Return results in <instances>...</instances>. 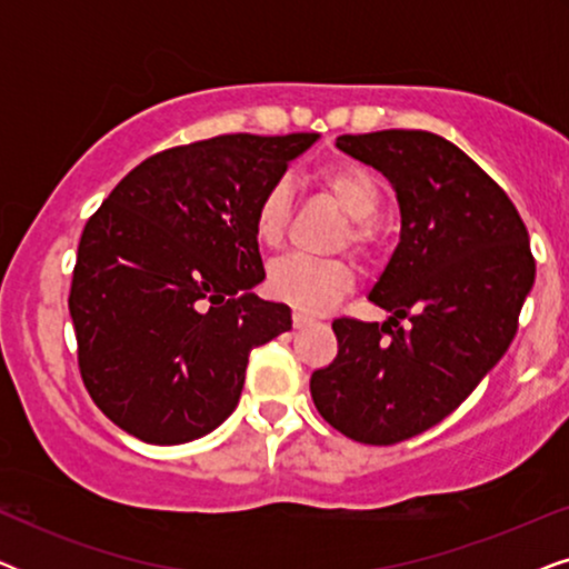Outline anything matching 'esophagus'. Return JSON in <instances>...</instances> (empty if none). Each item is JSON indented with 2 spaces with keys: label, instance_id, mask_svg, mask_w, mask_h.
<instances>
[{
  "label": "esophagus",
  "instance_id": "obj_1",
  "mask_svg": "<svg viewBox=\"0 0 569 569\" xmlns=\"http://www.w3.org/2000/svg\"><path fill=\"white\" fill-rule=\"evenodd\" d=\"M310 323H316V318L313 316H308V313H292V326L295 329H306V326H310Z\"/></svg>",
  "mask_w": 569,
  "mask_h": 569
}]
</instances>
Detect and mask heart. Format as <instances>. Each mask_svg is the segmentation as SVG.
I'll use <instances>...</instances> for the list:
<instances>
[{"label": "heart", "instance_id": "obj_1", "mask_svg": "<svg viewBox=\"0 0 569 569\" xmlns=\"http://www.w3.org/2000/svg\"><path fill=\"white\" fill-rule=\"evenodd\" d=\"M313 183L337 201L349 217L345 238L355 246L370 243L372 220L378 217L383 191L378 178L368 168L352 160H339L321 166L313 173ZM290 224V189L284 181L271 183L261 193L253 209V232L263 248L282 246ZM355 284V269L347 259H313V256H284L271 263L269 292L287 306L321 313L345 298Z\"/></svg>", "mask_w": 569, "mask_h": 569}]
</instances>
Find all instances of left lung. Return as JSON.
I'll return each mask as SVG.
<instances>
[{
    "mask_svg": "<svg viewBox=\"0 0 569 569\" xmlns=\"http://www.w3.org/2000/svg\"><path fill=\"white\" fill-rule=\"evenodd\" d=\"M337 147L391 181L401 232L368 295L391 316L337 318L339 355L310 396L341 435L393 446L442 422L502 360L536 263L508 193L448 139L386 129Z\"/></svg>",
    "mask_w": 569,
    "mask_h": 569,
    "instance_id": "8db88e82",
    "label": "left lung"
}]
</instances>
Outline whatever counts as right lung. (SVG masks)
Segmentation results:
<instances>
[{
  "label": "right lung",
  "mask_w": 569,
  "mask_h": 569,
  "mask_svg": "<svg viewBox=\"0 0 569 569\" xmlns=\"http://www.w3.org/2000/svg\"><path fill=\"white\" fill-rule=\"evenodd\" d=\"M318 134H222L158 152L84 224L69 292L80 372L134 438L181 446L238 407L248 355L292 329L263 282L256 201Z\"/></svg>",
  "instance_id": "1"
}]
</instances>
